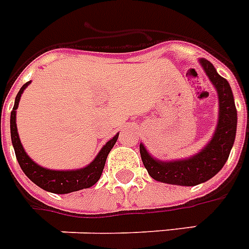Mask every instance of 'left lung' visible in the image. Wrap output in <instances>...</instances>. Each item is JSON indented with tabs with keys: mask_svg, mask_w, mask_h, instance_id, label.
I'll list each match as a JSON object with an SVG mask.
<instances>
[{
	"mask_svg": "<svg viewBox=\"0 0 249 249\" xmlns=\"http://www.w3.org/2000/svg\"><path fill=\"white\" fill-rule=\"evenodd\" d=\"M199 63L218 92V124L213 137L194 156L171 161L154 158L140 143V154L149 176L162 183L177 186H196L211 179L222 170L235 142L237 112L230 83L222 78L209 60L200 58Z\"/></svg>",
	"mask_w": 249,
	"mask_h": 249,
	"instance_id": "left-lung-1",
	"label": "left lung"
}]
</instances>
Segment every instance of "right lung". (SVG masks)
I'll return each mask as SVG.
<instances>
[{
    "label": "right lung",
    "mask_w": 249,
    "mask_h": 249,
    "mask_svg": "<svg viewBox=\"0 0 249 249\" xmlns=\"http://www.w3.org/2000/svg\"><path fill=\"white\" fill-rule=\"evenodd\" d=\"M30 83L31 82H27L26 84H23L19 92L17 93L14 107L10 113V136H12L13 148L16 152L17 161L19 163V166L30 181H33L36 186H39L40 189L49 191V193L68 194V193L91 187L100 179L107 157L112 148L115 146L116 141L119 139V133L116 134L115 137H112L100 149L96 157L93 158V161L89 162L87 166L73 169V170H53V169L40 166L27 156L26 150L22 146L18 129H17V108L21 100L22 93Z\"/></svg>",
    "instance_id": "obj_1"
}]
</instances>
